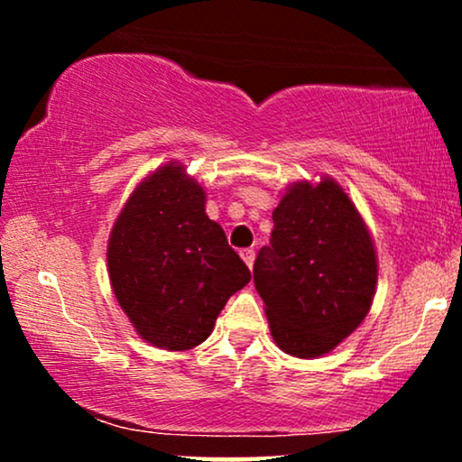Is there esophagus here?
<instances>
[{"label": "esophagus", "mask_w": 462, "mask_h": 462, "mask_svg": "<svg viewBox=\"0 0 462 462\" xmlns=\"http://www.w3.org/2000/svg\"><path fill=\"white\" fill-rule=\"evenodd\" d=\"M241 258H243V261H245L247 267L252 269L254 258H256V254H254V249H243V252H241Z\"/></svg>", "instance_id": "34e87169"}]
</instances>
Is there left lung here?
Masks as SVG:
<instances>
[{"mask_svg": "<svg viewBox=\"0 0 462 462\" xmlns=\"http://www.w3.org/2000/svg\"><path fill=\"white\" fill-rule=\"evenodd\" d=\"M375 280L374 243L346 190L332 180L295 184L254 263L278 347L300 358L330 352L367 317Z\"/></svg>", "mask_w": 462, "mask_h": 462, "instance_id": "8db88e82", "label": "left lung"}]
</instances>
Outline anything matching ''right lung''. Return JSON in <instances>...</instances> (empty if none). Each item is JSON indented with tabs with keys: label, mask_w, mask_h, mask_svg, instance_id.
Here are the masks:
<instances>
[{
	"label": "right lung",
	"mask_w": 462,
	"mask_h": 462,
	"mask_svg": "<svg viewBox=\"0 0 462 462\" xmlns=\"http://www.w3.org/2000/svg\"><path fill=\"white\" fill-rule=\"evenodd\" d=\"M204 204V189L167 164L139 184L110 232L115 298L156 347L204 343L226 301L252 278Z\"/></svg>",
	"instance_id": "add662e5"
}]
</instances>
